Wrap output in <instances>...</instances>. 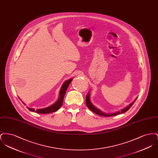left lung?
I'll return each instance as SVG.
<instances>
[{
    "instance_id": "left-lung-1",
    "label": "left lung",
    "mask_w": 158,
    "mask_h": 158,
    "mask_svg": "<svg viewBox=\"0 0 158 158\" xmlns=\"http://www.w3.org/2000/svg\"><path fill=\"white\" fill-rule=\"evenodd\" d=\"M137 98H135V99L129 105H127L126 107L123 108L122 110H121L120 111H118L117 112H114V113H104V112H102V111H101L99 109H98V108H97L96 106H95L94 105L92 104V103L91 102L90 100V93L89 92H88V93L86 95V104L87 106L88 107V108L91 110L92 112L99 115H101V116H105V117H111V116H114V115H117L118 114H122V113H126V111H127L130 108V107L133 105V104H134V102H135L137 99Z\"/></svg>"
}]
</instances>
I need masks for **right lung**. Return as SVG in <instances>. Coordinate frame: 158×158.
I'll list each match as a JSON object with an SVG mask.
<instances>
[{
	"mask_svg": "<svg viewBox=\"0 0 158 158\" xmlns=\"http://www.w3.org/2000/svg\"><path fill=\"white\" fill-rule=\"evenodd\" d=\"M72 81V79L70 78L63 83V84L62 85V86L60 88L59 99H57V101L56 102H54L52 105H50L49 106H47L44 108H40V109H37V110H35L34 108H31L29 107H27V108L31 111L36 112L39 114H48V113H52L57 111L61 106V105H63L64 95L66 94L68 86H69ZM23 104H25L24 102H23Z\"/></svg>",
	"mask_w": 158,
	"mask_h": 158,
	"instance_id": "right-lung-1",
	"label": "right lung"
}]
</instances>
